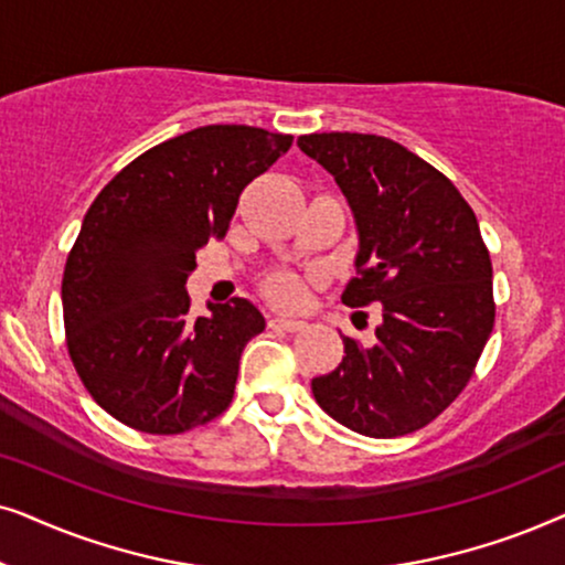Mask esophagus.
I'll return each instance as SVG.
<instances>
[{"mask_svg":"<svg viewBox=\"0 0 565 565\" xmlns=\"http://www.w3.org/2000/svg\"><path fill=\"white\" fill-rule=\"evenodd\" d=\"M268 328L276 330V333H299L305 328L302 320H289V318H270Z\"/></svg>","mask_w":565,"mask_h":565,"instance_id":"esophagus-1","label":"esophagus"}]
</instances>
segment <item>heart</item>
I'll list each match as a JSON object with an SVG mask.
<instances>
[{"label": "heart", "mask_w": 565, "mask_h": 565, "mask_svg": "<svg viewBox=\"0 0 565 565\" xmlns=\"http://www.w3.org/2000/svg\"><path fill=\"white\" fill-rule=\"evenodd\" d=\"M263 295L278 307H297L302 305L305 299V287L297 276L281 274V276L268 278V281L263 284Z\"/></svg>", "instance_id": "obj_1"}]
</instances>
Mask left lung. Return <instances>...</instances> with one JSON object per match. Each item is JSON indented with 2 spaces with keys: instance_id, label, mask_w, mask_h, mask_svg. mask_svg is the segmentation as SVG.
<instances>
[{
  "instance_id": "obj_1",
  "label": "left lung",
  "mask_w": 565,
  "mask_h": 565,
  "mask_svg": "<svg viewBox=\"0 0 565 565\" xmlns=\"http://www.w3.org/2000/svg\"><path fill=\"white\" fill-rule=\"evenodd\" d=\"M297 147L335 178L359 232L343 305H382L377 343L312 380L322 411L351 431H418L468 385L493 330V268L476 214L452 180L374 134H310Z\"/></svg>"
}]
</instances>
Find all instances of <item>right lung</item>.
<instances>
[{
    "mask_svg": "<svg viewBox=\"0 0 565 565\" xmlns=\"http://www.w3.org/2000/svg\"><path fill=\"white\" fill-rule=\"evenodd\" d=\"M289 147V134L201 126L139 154L87 209L62 281L66 349L120 424L183 434L227 411L266 320L243 297L193 318L185 281L195 250L227 235L245 185Z\"/></svg>",
    "mask_w": 565,
    "mask_h": 565,
    "instance_id": "1",
    "label": "right lung"
}]
</instances>
